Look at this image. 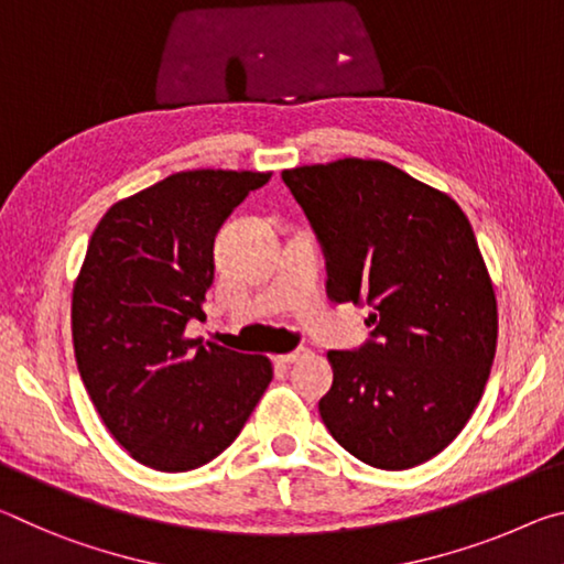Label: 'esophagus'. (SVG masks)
Returning <instances> with one entry per match:
<instances>
[{
  "label": "esophagus",
  "instance_id": "34e87169",
  "mask_svg": "<svg viewBox=\"0 0 564 564\" xmlns=\"http://www.w3.org/2000/svg\"><path fill=\"white\" fill-rule=\"evenodd\" d=\"M307 355H310V349L300 347V349H294V352H288V355L276 357V365H292V362H297V359H304Z\"/></svg>",
  "mask_w": 564,
  "mask_h": 564
}]
</instances>
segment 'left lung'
Wrapping results in <instances>:
<instances>
[{
  "mask_svg": "<svg viewBox=\"0 0 564 564\" xmlns=\"http://www.w3.org/2000/svg\"><path fill=\"white\" fill-rule=\"evenodd\" d=\"M327 260V294L369 304L372 339L327 352L322 422L349 455L410 469L473 417L497 349V300L455 199L380 160L284 170Z\"/></svg>",
  "mask_w": 564,
  "mask_h": 564,
  "instance_id": "obj_1",
  "label": "left lung"
}]
</instances>
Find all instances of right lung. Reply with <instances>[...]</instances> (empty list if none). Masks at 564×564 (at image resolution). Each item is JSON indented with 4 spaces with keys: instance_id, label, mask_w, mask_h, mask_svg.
Here are the masks:
<instances>
[{
    "instance_id": "right-lung-1",
    "label": "right lung",
    "mask_w": 564,
    "mask_h": 564,
    "mask_svg": "<svg viewBox=\"0 0 564 564\" xmlns=\"http://www.w3.org/2000/svg\"><path fill=\"white\" fill-rule=\"evenodd\" d=\"M272 172L192 170L99 219L72 292L74 357L105 427L160 473L207 465L272 382L264 355L184 337L215 280V235Z\"/></svg>"
}]
</instances>
